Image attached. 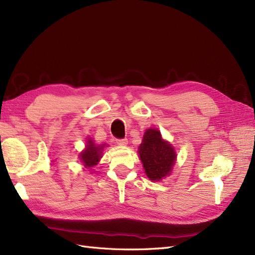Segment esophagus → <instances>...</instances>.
<instances>
[{"label":"esophagus","mask_w":255,"mask_h":255,"mask_svg":"<svg viewBox=\"0 0 255 255\" xmlns=\"http://www.w3.org/2000/svg\"><path fill=\"white\" fill-rule=\"evenodd\" d=\"M116 142H117L119 145H126V144H128V139L127 138H122V139H116Z\"/></svg>","instance_id":"1"}]
</instances>
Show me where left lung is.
I'll use <instances>...</instances> for the list:
<instances>
[{
	"label": "left lung",
	"instance_id": "8db88e82",
	"mask_svg": "<svg viewBox=\"0 0 255 255\" xmlns=\"http://www.w3.org/2000/svg\"><path fill=\"white\" fill-rule=\"evenodd\" d=\"M145 174L152 181H159L170 173L175 161V152L170 143L163 140L158 129L145 130L138 148Z\"/></svg>",
	"mask_w": 255,
	"mask_h": 255
}]
</instances>
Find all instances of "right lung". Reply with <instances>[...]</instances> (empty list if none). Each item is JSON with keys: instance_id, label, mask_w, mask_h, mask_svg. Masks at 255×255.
<instances>
[{"instance_id": "right-lung-1", "label": "right lung", "mask_w": 255, "mask_h": 255, "mask_svg": "<svg viewBox=\"0 0 255 255\" xmlns=\"http://www.w3.org/2000/svg\"><path fill=\"white\" fill-rule=\"evenodd\" d=\"M103 146H96L91 139L88 140V144L84 152L81 153V159L86 167H92L98 164L101 156V151Z\"/></svg>"}]
</instances>
